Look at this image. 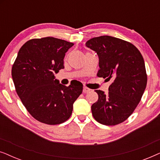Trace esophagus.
<instances>
[{
  "instance_id": "34e87169",
  "label": "esophagus",
  "mask_w": 160,
  "mask_h": 160,
  "mask_svg": "<svg viewBox=\"0 0 160 160\" xmlns=\"http://www.w3.org/2000/svg\"><path fill=\"white\" fill-rule=\"evenodd\" d=\"M90 91H91V89H89L88 87H84V88H83V92L84 93H88Z\"/></svg>"
}]
</instances>
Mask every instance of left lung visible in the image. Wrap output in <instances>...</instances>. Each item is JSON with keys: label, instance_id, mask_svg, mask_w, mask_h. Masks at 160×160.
Returning <instances> with one entry per match:
<instances>
[{"label": "left lung", "instance_id": "1", "mask_svg": "<svg viewBox=\"0 0 160 160\" xmlns=\"http://www.w3.org/2000/svg\"><path fill=\"white\" fill-rule=\"evenodd\" d=\"M86 46L99 58L98 77L113 80L108 93L95 90L98 100L92 106L93 117L105 125L122 123L133 113L145 91L147 75L143 56L131 43L109 36L89 39Z\"/></svg>", "mask_w": 160, "mask_h": 160}]
</instances>
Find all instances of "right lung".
I'll use <instances>...</instances> for the list:
<instances>
[{"label": "right lung", "mask_w": 160, "mask_h": 160, "mask_svg": "<svg viewBox=\"0 0 160 160\" xmlns=\"http://www.w3.org/2000/svg\"><path fill=\"white\" fill-rule=\"evenodd\" d=\"M73 46L53 37L31 39L20 48L13 64L12 76L17 95L30 114L42 123L65 122L82 93V83L66 87L54 76L64 68L63 59Z\"/></svg>", "instance_id": "obj_1"}]
</instances>
